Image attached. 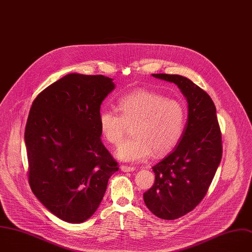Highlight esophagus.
<instances>
[{
  "label": "esophagus",
  "mask_w": 252,
  "mask_h": 252,
  "mask_svg": "<svg viewBox=\"0 0 252 252\" xmlns=\"http://www.w3.org/2000/svg\"><path fill=\"white\" fill-rule=\"evenodd\" d=\"M120 168H121V170H122L123 172H133V171L136 170L135 167H133V166H127V165H121Z\"/></svg>",
  "instance_id": "34e87169"
}]
</instances>
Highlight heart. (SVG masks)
Returning a JSON list of instances; mask_svg holds the SVG:
<instances>
[{
  "label": "heart",
  "mask_w": 252,
  "mask_h": 252,
  "mask_svg": "<svg viewBox=\"0 0 252 252\" xmlns=\"http://www.w3.org/2000/svg\"><path fill=\"white\" fill-rule=\"evenodd\" d=\"M118 113L109 109L99 113V129L104 139L118 146L124 139L127 126L134 124V137L117 150V157L126 162L139 163L153 152L162 156L174 149L186 127V109L176 99L148 90H138L117 101Z\"/></svg>",
  "instance_id": "b5f03b06"
}]
</instances>
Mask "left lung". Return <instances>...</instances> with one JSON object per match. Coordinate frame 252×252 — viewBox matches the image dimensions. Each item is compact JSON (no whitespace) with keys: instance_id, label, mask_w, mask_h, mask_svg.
<instances>
[{"instance_id":"1","label":"left lung","mask_w":252,"mask_h":252,"mask_svg":"<svg viewBox=\"0 0 252 252\" xmlns=\"http://www.w3.org/2000/svg\"><path fill=\"white\" fill-rule=\"evenodd\" d=\"M179 86L189 106L188 123L173 152L155 165V183L144 192L151 213L177 220L191 212L208 192L222 156L221 132L210 95L187 77L157 73Z\"/></svg>"}]
</instances>
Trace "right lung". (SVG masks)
I'll list each match as a JSON object with an SVG mask.
<instances>
[{
    "instance_id": "1",
    "label": "right lung",
    "mask_w": 252,
    "mask_h": 252,
    "mask_svg": "<svg viewBox=\"0 0 252 252\" xmlns=\"http://www.w3.org/2000/svg\"><path fill=\"white\" fill-rule=\"evenodd\" d=\"M113 89L107 76L70 73L43 89L31 107L25 130L29 184L64 221L89 219L119 170L98 122L100 105Z\"/></svg>"
}]
</instances>
